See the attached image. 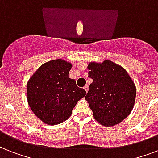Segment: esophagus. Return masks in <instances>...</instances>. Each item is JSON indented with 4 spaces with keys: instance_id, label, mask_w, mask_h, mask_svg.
<instances>
[{
    "instance_id": "obj_1",
    "label": "esophagus",
    "mask_w": 158,
    "mask_h": 158,
    "mask_svg": "<svg viewBox=\"0 0 158 158\" xmlns=\"http://www.w3.org/2000/svg\"><path fill=\"white\" fill-rule=\"evenodd\" d=\"M84 90L86 91V93H88V91H89V85H88V84H86V85L84 87Z\"/></svg>"
}]
</instances>
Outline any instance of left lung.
<instances>
[{
	"instance_id": "obj_1",
	"label": "left lung",
	"mask_w": 158,
	"mask_h": 158,
	"mask_svg": "<svg viewBox=\"0 0 158 158\" xmlns=\"http://www.w3.org/2000/svg\"><path fill=\"white\" fill-rule=\"evenodd\" d=\"M89 77L93 79L85 99L94 118L104 126H114L132 111L136 87L122 66L106 60L90 62Z\"/></svg>"
}]
</instances>
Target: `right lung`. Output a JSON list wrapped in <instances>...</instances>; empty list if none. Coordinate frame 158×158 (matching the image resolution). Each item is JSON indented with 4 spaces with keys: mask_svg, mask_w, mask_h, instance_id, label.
<instances>
[{
    "mask_svg": "<svg viewBox=\"0 0 158 158\" xmlns=\"http://www.w3.org/2000/svg\"><path fill=\"white\" fill-rule=\"evenodd\" d=\"M70 62L57 59L42 64L27 84V99L31 110L48 125H57L71 115L86 91L69 78Z\"/></svg>",
    "mask_w": 158,
    "mask_h": 158,
    "instance_id": "right-lung-1",
    "label": "right lung"
}]
</instances>
